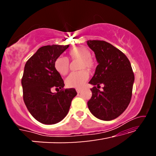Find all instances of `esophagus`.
Returning <instances> with one entry per match:
<instances>
[{"mask_svg": "<svg viewBox=\"0 0 156 156\" xmlns=\"http://www.w3.org/2000/svg\"><path fill=\"white\" fill-rule=\"evenodd\" d=\"M76 92H77V93L79 94V93H80L81 91H82V89H80V88H76Z\"/></svg>", "mask_w": 156, "mask_h": 156, "instance_id": "obj_1", "label": "esophagus"}]
</instances>
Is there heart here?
<instances>
[{
	"mask_svg": "<svg viewBox=\"0 0 156 156\" xmlns=\"http://www.w3.org/2000/svg\"><path fill=\"white\" fill-rule=\"evenodd\" d=\"M69 55L72 59H81L80 69H91L93 62L91 59V52L84 47H76L69 52ZM55 68L61 75H66L69 71V61L67 57L59 56L55 59ZM89 74L87 70L83 69L79 72H72L65 80L66 85L70 88H81L88 80Z\"/></svg>",
	"mask_w": 156,
	"mask_h": 156,
	"instance_id": "1",
	"label": "heart"
}]
</instances>
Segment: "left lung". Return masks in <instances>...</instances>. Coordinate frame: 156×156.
<instances>
[{
  "label": "left lung",
  "instance_id": "8db88e82",
  "mask_svg": "<svg viewBox=\"0 0 156 156\" xmlns=\"http://www.w3.org/2000/svg\"><path fill=\"white\" fill-rule=\"evenodd\" d=\"M94 52L98 65L89 84L92 96L87 102L95 117L111 121L120 116L131 101L134 74L127 57L112 44L104 40H88ZM104 84L103 91L100 85Z\"/></svg>",
  "mask_w": 156,
  "mask_h": 156
}]
</instances>
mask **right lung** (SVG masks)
I'll return each mask as SVG.
<instances>
[{
	"instance_id": "right-lung-1",
	"label": "right lung",
	"mask_w": 156,
	"mask_h": 156,
	"mask_svg": "<svg viewBox=\"0 0 156 156\" xmlns=\"http://www.w3.org/2000/svg\"><path fill=\"white\" fill-rule=\"evenodd\" d=\"M69 45L41 47L27 61L21 80L23 100L29 112L44 124H55L67 116L76 95L74 88L64 89V81L55 61ZM60 89L57 93L51 90Z\"/></svg>"
}]
</instances>
